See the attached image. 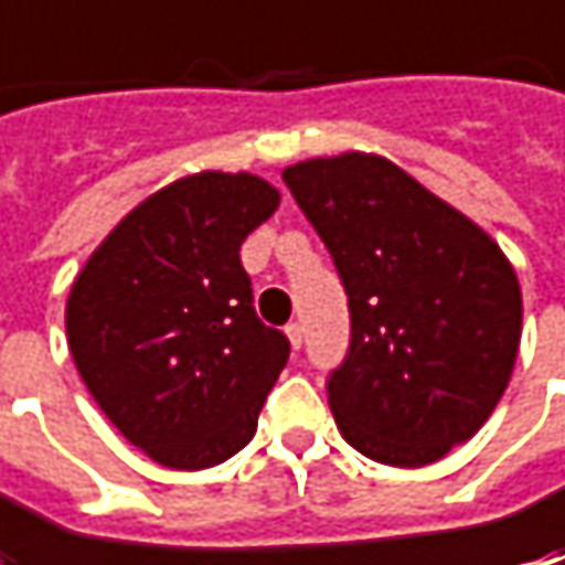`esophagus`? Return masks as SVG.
I'll list each match as a JSON object with an SVG mask.
<instances>
[{
	"label": "esophagus",
	"instance_id": "esophagus-1",
	"mask_svg": "<svg viewBox=\"0 0 565 565\" xmlns=\"http://www.w3.org/2000/svg\"><path fill=\"white\" fill-rule=\"evenodd\" d=\"M286 337H289L292 349L298 352V349L305 345V327H301V323H289V327H286Z\"/></svg>",
	"mask_w": 565,
	"mask_h": 565
}]
</instances>
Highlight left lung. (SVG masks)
I'll return each instance as SVG.
<instances>
[{
  "label": "left lung",
  "instance_id": "obj_1",
  "mask_svg": "<svg viewBox=\"0 0 565 565\" xmlns=\"http://www.w3.org/2000/svg\"><path fill=\"white\" fill-rule=\"evenodd\" d=\"M349 295V355L327 380L361 456L422 468L481 430L512 377L522 289L500 245L377 153L282 169Z\"/></svg>",
  "mask_w": 565,
  "mask_h": 565
}]
</instances>
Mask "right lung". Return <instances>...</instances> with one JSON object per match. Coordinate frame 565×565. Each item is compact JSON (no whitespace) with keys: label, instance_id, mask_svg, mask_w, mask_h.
Returning a JSON list of instances; mask_svg holds the SVG:
<instances>
[{"label":"right lung","instance_id":"1","mask_svg":"<svg viewBox=\"0 0 565 565\" xmlns=\"http://www.w3.org/2000/svg\"><path fill=\"white\" fill-rule=\"evenodd\" d=\"M279 206L250 172H198L160 188L99 245L65 305L81 380L128 444L198 471L257 430L289 339L250 305L242 242Z\"/></svg>","mask_w":565,"mask_h":565}]
</instances>
